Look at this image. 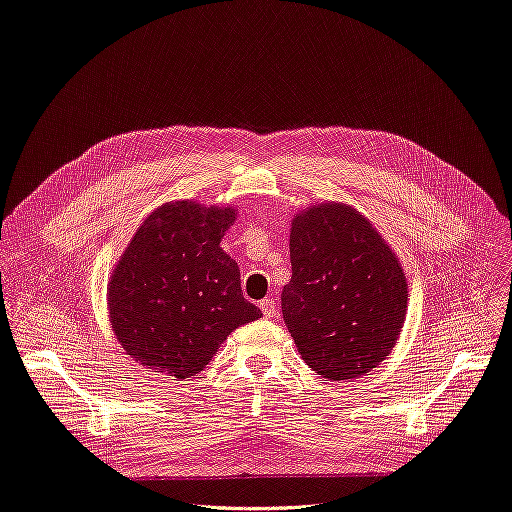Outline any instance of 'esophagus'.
<instances>
[{
    "label": "esophagus",
    "instance_id": "obj_1",
    "mask_svg": "<svg viewBox=\"0 0 512 512\" xmlns=\"http://www.w3.org/2000/svg\"><path fill=\"white\" fill-rule=\"evenodd\" d=\"M260 310H262L266 319H273V316L277 314V302L273 298H266V300L260 302Z\"/></svg>",
    "mask_w": 512,
    "mask_h": 512
}]
</instances>
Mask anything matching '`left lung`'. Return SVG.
Listing matches in <instances>:
<instances>
[{"label": "left lung", "mask_w": 512, "mask_h": 512, "mask_svg": "<svg viewBox=\"0 0 512 512\" xmlns=\"http://www.w3.org/2000/svg\"><path fill=\"white\" fill-rule=\"evenodd\" d=\"M285 325L308 367L331 381L373 371L396 346L408 302L400 260L348 204L296 214L289 235Z\"/></svg>", "instance_id": "obj_1"}]
</instances>
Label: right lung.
Segmentation results:
<instances>
[{
	"label": "right lung",
	"mask_w": 512,
	"mask_h": 512,
	"mask_svg": "<svg viewBox=\"0 0 512 512\" xmlns=\"http://www.w3.org/2000/svg\"><path fill=\"white\" fill-rule=\"evenodd\" d=\"M231 206L168 202L133 235L108 285L116 339L145 369L187 379L206 369L229 333L262 316L243 298L239 266L221 237Z\"/></svg>",
	"instance_id": "1"
}]
</instances>
